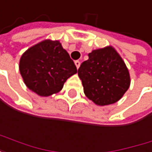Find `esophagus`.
Here are the masks:
<instances>
[{
	"label": "esophagus",
	"mask_w": 152,
	"mask_h": 152,
	"mask_svg": "<svg viewBox=\"0 0 152 152\" xmlns=\"http://www.w3.org/2000/svg\"><path fill=\"white\" fill-rule=\"evenodd\" d=\"M74 64H75V65H76V67H77V68H79V67H80V62L79 60L75 61V62H74Z\"/></svg>",
	"instance_id": "34e87169"
}]
</instances>
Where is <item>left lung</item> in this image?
Listing matches in <instances>:
<instances>
[{"label": "left lung", "instance_id": "left-lung-1", "mask_svg": "<svg viewBox=\"0 0 152 152\" xmlns=\"http://www.w3.org/2000/svg\"><path fill=\"white\" fill-rule=\"evenodd\" d=\"M78 74L86 96L99 106L118 101L130 86V75L124 61L113 47L94 50L88 53Z\"/></svg>", "mask_w": 152, "mask_h": 152}]
</instances>
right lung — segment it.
<instances>
[{
	"label": "right lung",
	"instance_id": "add662e5",
	"mask_svg": "<svg viewBox=\"0 0 152 152\" xmlns=\"http://www.w3.org/2000/svg\"><path fill=\"white\" fill-rule=\"evenodd\" d=\"M20 72L29 89L46 97L59 92L77 68L59 41L45 40L23 53Z\"/></svg>",
	"mask_w": 152,
	"mask_h": 152
}]
</instances>
